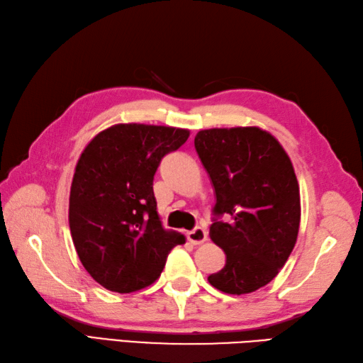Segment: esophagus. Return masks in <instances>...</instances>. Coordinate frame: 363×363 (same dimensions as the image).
Masks as SVG:
<instances>
[{"mask_svg":"<svg viewBox=\"0 0 363 363\" xmlns=\"http://www.w3.org/2000/svg\"><path fill=\"white\" fill-rule=\"evenodd\" d=\"M187 240L191 244L198 246V244H202L207 240V232H206V229H202V227H195V229L187 233Z\"/></svg>","mask_w":363,"mask_h":363,"instance_id":"34e87169","label":"esophagus"}]
</instances>
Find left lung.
<instances>
[{"instance_id":"1","label":"left lung","mask_w":363,"mask_h":363,"mask_svg":"<svg viewBox=\"0 0 363 363\" xmlns=\"http://www.w3.org/2000/svg\"><path fill=\"white\" fill-rule=\"evenodd\" d=\"M195 148L216 195L210 238L225 252V266L207 280L233 296L254 292L274 280L297 241L300 189L291 159L258 126L202 130ZM224 213L227 223L219 221Z\"/></svg>"}]
</instances>
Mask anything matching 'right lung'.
Instances as JSON below:
<instances>
[{"mask_svg": "<svg viewBox=\"0 0 363 363\" xmlns=\"http://www.w3.org/2000/svg\"><path fill=\"white\" fill-rule=\"evenodd\" d=\"M189 136L173 126L119 123L83 150L71 185L69 229L83 267L108 291L153 284L170 250L185 242L162 227L153 179L162 157Z\"/></svg>", "mask_w": 363, "mask_h": 363, "instance_id": "obj_1", "label": "right lung"}]
</instances>
